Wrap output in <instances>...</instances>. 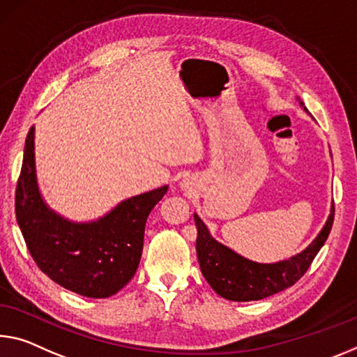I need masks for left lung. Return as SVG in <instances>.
<instances>
[{"label":"left lung","instance_id":"8db88e82","mask_svg":"<svg viewBox=\"0 0 357 357\" xmlns=\"http://www.w3.org/2000/svg\"><path fill=\"white\" fill-rule=\"evenodd\" d=\"M333 216H335V208L332 206V213L324 229L301 254L278 264H257L218 243L209 235L203 220L195 214V225L199 230L197 257L202 273L209 286L227 301L250 302L273 296L296 284L310 268L316 254L319 252L331 234Z\"/></svg>","mask_w":357,"mask_h":357}]
</instances>
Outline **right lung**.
<instances>
[{"mask_svg":"<svg viewBox=\"0 0 357 357\" xmlns=\"http://www.w3.org/2000/svg\"><path fill=\"white\" fill-rule=\"evenodd\" d=\"M167 190L163 185L132 197L97 222H68L39 195L31 127L15 189L17 224L33 260L50 280L79 296L111 297L137 273L146 220Z\"/></svg>","mask_w":357,"mask_h":357,"instance_id":"right-lung-1","label":"right lung"}]
</instances>
